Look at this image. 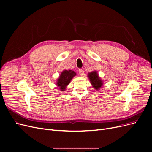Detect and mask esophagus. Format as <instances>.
Returning <instances> with one entry per match:
<instances>
[{"label":"esophagus","mask_w":152,"mask_h":152,"mask_svg":"<svg viewBox=\"0 0 152 152\" xmlns=\"http://www.w3.org/2000/svg\"><path fill=\"white\" fill-rule=\"evenodd\" d=\"M79 73L80 75L83 76L84 75V71L82 70V69H79Z\"/></svg>","instance_id":"34e87169"}]
</instances>
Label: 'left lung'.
<instances>
[{"label":"left lung","mask_w":152,"mask_h":152,"mask_svg":"<svg viewBox=\"0 0 152 152\" xmlns=\"http://www.w3.org/2000/svg\"><path fill=\"white\" fill-rule=\"evenodd\" d=\"M88 77L91 81V84L93 86L94 88L96 89H99L103 85V82L98 77V74L96 72H92L88 74Z\"/></svg>","instance_id":"obj_1"}]
</instances>
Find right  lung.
I'll list each match as a JSON object with an SVG mask.
<instances>
[{"mask_svg":"<svg viewBox=\"0 0 152 152\" xmlns=\"http://www.w3.org/2000/svg\"><path fill=\"white\" fill-rule=\"evenodd\" d=\"M76 75L75 72L72 70H64L59 76L57 81V85L61 91L66 89V86L70 83L72 78Z\"/></svg>","mask_w":152,"mask_h":152,"instance_id":"obj_1","label":"right lung"}]
</instances>
